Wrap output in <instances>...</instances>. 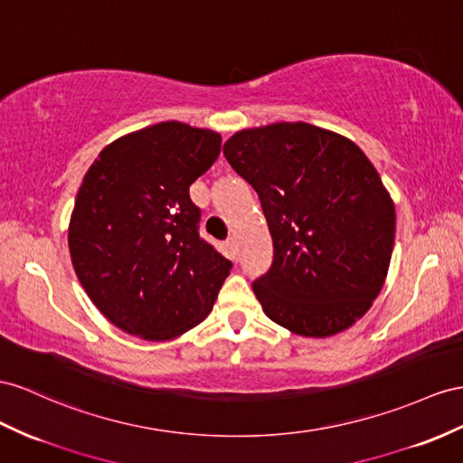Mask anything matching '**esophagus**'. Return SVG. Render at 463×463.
<instances>
[{
	"label": "esophagus",
	"mask_w": 463,
	"mask_h": 463,
	"mask_svg": "<svg viewBox=\"0 0 463 463\" xmlns=\"http://www.w3.org/2000/svg\"><path fill=\"white\" fill-rule=\"evenodd\" d=\"M227 248H229V254L232 260L239 258V242H236V236H231L227 239Z\"/></svg>",
	"instance_id": "esophagus-1"
}]
</instances>
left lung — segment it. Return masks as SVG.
Wrapping results in <instances>:
<instances>
[{
	"label": "left lung",
	"mask_w": 463,
	"mask_h": 463,
	"mask_svg": "<svg viewBox=\"0 0 463 463\" xmlns=\"http://www.w3.org/2000/svg\"><path fill=\"white\" fill-rule=\"evenodd\" d=\"M232 170L262 203L274 262L252 289L271 321L301 336L352 326L382 291L395 207L352 140L309 123L241 130L224 142Z\"/></svg>",
	"instance_id": "8db88e82"
}]
</instances>
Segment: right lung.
<instances>
[{"mask_svg":"<svg viewBox=\"0 0 463 463\" xmlns=\"http://www.w3.org/2000/svg\"><path fill=\"white\" fill-rule=\"evenodd\" d=\"M221 135L165 121L105 146L81 184L68 246L93 305L128 335L170 340L211 313L231 260L199 234L189 185Z\"/></svg>","mask_w":463,"mask_h":463,"instance_id":"add662e5","label":"right lung"}]
</instances>
